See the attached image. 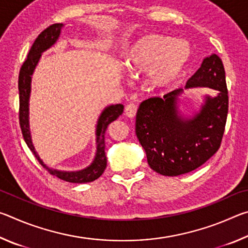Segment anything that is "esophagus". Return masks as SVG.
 Listing matches in <instances>:
<instances>
[{
	"mask_svg": "<svg viewBox=\"0 0 248 248\" xmlns=\"http://www.w3.org/2000/svg\"><path fill=\"white\" fill-rule=\"evenodd\" d=\"M137 110H138V104L134 103V102H130L124 108L125 115L130 117V118H132V117L136 116Z\"/></svg>",
	"mask_w": 248,
	"mask_h": 248,
	"instance_id": "esophagus-1",
	"label": "esophagus"
}]
</instances>
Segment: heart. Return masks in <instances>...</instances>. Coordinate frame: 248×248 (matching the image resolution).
I'll use <instances>...</instances> for the list:
<instances>
[{"mask_svg":"<svg viewBox=\"0 0 248 248\" xmlns=\"http://www.w3.org/2000/svg\"><path fill=\"white\" fill-rule=\"evenodd\" d=\"M189 58L190 48L186 43L151 33L125 51L124 63L131 74L149 72V81L153 87L166 89L182 77Z\"/></svg>","mask_w":248,"mask_h":248,"instance_id":"b5f03b06","label":"heart"}]
</instances>
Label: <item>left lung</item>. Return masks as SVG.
Segmentation results:
<instances>
[{
    "instance_id": "1",
    "label": "left lung",
    "mask_w": 248,
    "mask_h": 248,
    "mask_svg": "<svg viewBox=\"0 0 248 248\" xmlns=\"http://www.w3.org/2000/svg\"><path fill=\"white\" fill-rule=\"evenodd\" d=\"M196 86L219 91L207 97L199 114L190 120L178 116L177 96L183 89L164 97L142 102L137 112L136 133L145 150L151 169L164 176H178L198 169L219 150L229 110L225 71L219 56L205 58L188 79L186 89Z\"/></svg>"
}]
</instances>
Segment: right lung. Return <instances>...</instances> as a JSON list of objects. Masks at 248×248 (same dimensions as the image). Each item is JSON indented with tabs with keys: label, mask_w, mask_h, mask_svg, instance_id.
Listing matches in <instances>:
<instances>
[{
	"label": "right lung",
	"mask_w": 248,
	"mask_h": 248,
	"mask_svg": "<svg viewBox=\"0 0 248 248\" xmlns=\"http://www.w3.org/2000/svg\"><path fill=\"white\" fill-rule=\"evenodd\" d=\"M62 24H53L41 31L38 37H37L35 43L32 44L31 50H29L27 59L24 61V63L19 71L18 77V92H19V125L20 130H22L24 140L31 152L35 155L38 162L43 165L46 170H47L50 174L56 176V177L60 178L62 180L69 183L74 184H82V183H90L94 182L97 179L100 175L104 173L105 169L107 165V158L105 155V133L108 125L118 118V117L123 114L124 111V105H112V106L107 107L103 111L102 116L99 117L98 124H97V130H96V134H97V152H96V157L94 159L93 164L86 170H83L81 171H60L54 170L49 169L46 166L43 161L39 158L38 154L35 152L33 149L31 139V132H29V125H28V99H29V93H31V74L33 72V69L37 65L39 61V58L41 56V52L51 47V46L56 43L59 35H60Z\"/></svg>",
	"instance_id": "1"
}]
</instances>
